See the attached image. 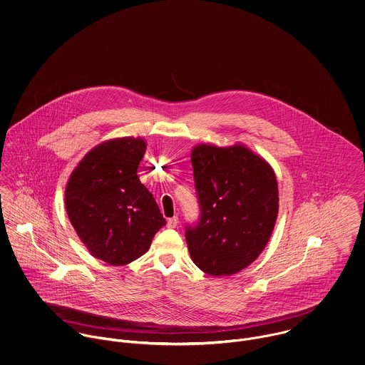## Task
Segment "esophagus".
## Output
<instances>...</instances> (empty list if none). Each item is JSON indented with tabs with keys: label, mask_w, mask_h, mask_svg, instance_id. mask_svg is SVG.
<instances>
[{
	"label": "esophagus",
	"mask_w": 365,
	"mask_h": 365,
	"mask_svg": "<svg viewBox=\"0 0 365 365\" xmlns=\"http://www.w3.org/2000/svg\"><path fill=\"white\" fill-rule=\"evenodd\" d=\"M178 222H179L178 217H170V219L168 220V227L169 228H176Z\"/></svg>",
	"instance_id": "1"
}]
</instances>
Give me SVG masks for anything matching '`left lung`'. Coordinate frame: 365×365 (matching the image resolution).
<instances>
[{
	"instance_id": "8db88e82",
	"label": "left lung",
	"mask_w": 365,
	"mask_h": 365,
	"mask_svg": "<svg viewBox=\"0 0 365 365\" xmlns=\"http://www.w3.org/2000/svg\"><path fill=\"white\" fill-rule=\"evenodd\" d=\"M199 219L185 237L193 262L212 277L240 272L265 248L278 216L272 168L242 145L192 153Z\"/></svg>"
}]
</instances>
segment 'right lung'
I'll return each mask as SVG.
<instances>
[{
	"instance_id": "1",
	"label": "right lung",
	"mask_w": 365,
	"mask_h": 365,
	"mask_svg": "<svg viewBox=\"0 0 365 365\" xmlns=\"http://www.w3.org/2000/svg\"><path fill=\"white\" fill-rule=\"evenodd\" d=\"M140 138H118L91 149L66 187V210L88 251L111 265H125L149 250L166 224L137 169L145 153Z\"/></svg>"
}]
</instances>
